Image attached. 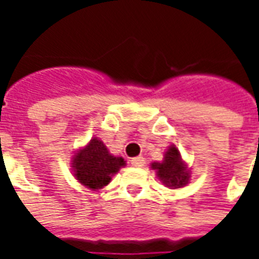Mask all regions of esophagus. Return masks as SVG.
<instances>
[{"mask_svg":"<svg viewBox=\"0 0 259 259\" xmlns=\"http://www.w3.org/2000/svg\"><path fill=\"white\" fill-rule=\"evenodd\" d=\"M130 163H132L133 166H136V168H143L146 161H144V158L143 157H135L130 159Z\"/></svg>","mask_w":259,"mask_h":259,"instance_id":"esophagus-1","label":"esophagus"}]
</instances>
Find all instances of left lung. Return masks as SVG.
Returning <instances> with one entry per match:
<instances>
[{"mask_svg": "<svg viewBox=\"0 0 259 259\" xmlns=\"http://www.w3.org/2000/svg\"><path fill=\"white\" fill-rule=\"evenodd\" d=\"M152 169L157 170L159 179L162 180L168 187H182L189 182V172L186 170L185 165L182 162L179 150L175 146L169 147L165 152V157L161 163L154 162Z\"/></svg>", "mask_w": 259, "mask_h": 259, "instance_id": "1", "label": "left lung"}]
</instances>
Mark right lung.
I'll use <instances>...</instances> for the list:
<instances>
[{
	"label": "right lung",
	"instance_id": "right-lung-1",
	"mask_svg": "<svg viewBox=\"0 0 259 259\" xmlns=\"http://www.w3.org/2000/svg\"><path fill=\"white\" fill-rule=\"evenodd\" d=\"M124 166L123 158L113 157L98 139L93 140L73 157L74 178L89 189H101Z\"/></svg>",
	"mask_w": 259,
	"mask_h": 259
}]
</instances>
